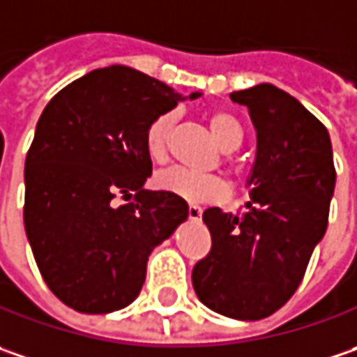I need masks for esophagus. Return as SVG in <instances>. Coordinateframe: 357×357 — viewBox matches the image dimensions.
<instances>
[{"label":"esophagus","mask_w":357,"mask_h":357,"mask_svg":"<svg viewBox=\"0 0 357 357\" xmlns=\"http://www.w3.org/2000/svg\"><path fill=\"white\" fill-rule=\"evenodd\" d=\"M188 213H190V220L192 222H199L202 220V209L197 208V206H190Z\"/></svg>","instance_id":"esophagus-1"}]
</instances>
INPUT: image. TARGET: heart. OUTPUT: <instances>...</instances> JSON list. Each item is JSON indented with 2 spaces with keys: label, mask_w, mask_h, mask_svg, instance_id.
<instances>
[{
  "label": "heart",
  "mask_w": 357,
  "mask_h": 357,
  "mask_svg": "<svg viewBox=\"0 0 357 357\" xmlns=\"http://www.w3.org/2000/svg\"><path fill=\"white\" fill-rule=\"evenodd\" d=\"M174 121H176V114L167 112L155 117L148 126L146 151L153 162H163L167 158V139H169ZM208 121L218 146L224 151H234L240 148L243 142V128H241L240 119L234 114L225 109H215L208 116ZM153 183L158 190L178 195L190 204L220 202L227 194L225 183L218 176H199L181 167H169L165 172H160L153 178Z\"/></svg>",
  "instance_id": "obj_1"
}]
</instances>
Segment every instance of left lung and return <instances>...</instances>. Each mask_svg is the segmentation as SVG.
Wrapping results in <instances>:
<instances>
[{
	"label": "left lung",
	"instance_id": "left-lung-1",
	"mask_svg": "<svg viewBox=\"0 0 357 357\" xmlns=\"http://www.w3.org/2000/svg\"><path fill=\"white\" fill-rule=\"evenodd\" d=\"M229 98L248 107L256 130L250 202L240 215L204 211L211 252L195 264L192 284L211 312L254 321L300 286L328 227L335 169L330 133L294 96L259 84Z\"/></svg>",
	"mask_w": 357,
	"mask_h": 357
}]
</instances>
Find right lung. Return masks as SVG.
I'll list each match as a JSON object with an SVG mask.
<instances>
[{
    "label": "right lung",
    "mask_w": 357,
    "mask_h": 357,
    "mask_svg": "<svg viewBox=\"0 0 357 357\" xmlns=\"http://www.w3.org/2000/svg\"><path fill=\"white\" fill-rule=\"evenodd\" d=\"M188 98L128 66L89 71L45 105L25 158L24 224L55 296L82 314L128 307L148 257L188 220V202L144 190L148 126ZM133 204L119 206V195Z\"/></svg>",
    "instance_id": "add662e5"
}]
</instances>
